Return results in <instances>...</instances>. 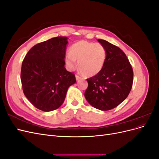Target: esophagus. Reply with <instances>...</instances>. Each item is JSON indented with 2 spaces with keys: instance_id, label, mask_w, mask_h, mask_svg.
<instances>
[{
  "instance_id": "1",
  "label": "esophagus",
  "mask_w": 159,
  "mask_h": 159,
  "mask_svg": "<svg viewBox=\"0 0 159 159\" xmlns=\"http://www.w3.org/2000/svg\"><path fill=\"white\" fill-rule=\"evenodd\" d=\"M75 79H76V80H77V81H78V80H83V78H81V77H80V76L78 75H75Z\"/></svg>"
}]
</instances>
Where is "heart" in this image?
<instances>
[{"instance_id": "b5f03b06", "label": "heart", "mask_w": 159, "mask_h": 159, "mask_svg": "<svg viewBox=\"0 0 159 159\" xmlns=\"http://www.w3.org/2000/svg\"><path fill=\"white\" fill-rule=\"evenodd\" d=\"M106 56V50L103 45L81 40L70 48L69 54L65 56V61L70 70H75L78 61L81 73L85 76L92 77L102 71Z\"/></svg>"}]
</instances>
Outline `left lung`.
Here are the masks:
<instances>
[{"mask_svg": "<svg viewBox=\"0 0 159 159\" xmlns=\"http://www.w3.org/2000/svg\"><path fill=\"white\" fill-rule=\"evenodd\" d=\"M98 41L106 50V60L98 74L87 79L88 87L84 95L93 107L108 111L127 98L132 88L133 71L122 50L106 40Z\"/></svg>", "mask_w": 159, "mask_h": 159, "instance_id": "1", "label": "left lung"}]
</instances>
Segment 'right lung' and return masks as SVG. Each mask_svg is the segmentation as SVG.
<instances>
[{"label": "right lung", "instance_id": "1", "mask_svg": "<svg viewBox=\"0 0 159 159\" xmlns=\"http://www.w3.org/2000/svg\"><path fill=\"white\" fill-rule=\"evenodd\" d=\"M67 37H56L39 43L28 51L21 68L24 93L37 109L48 112L64 103L75 75L66 70Z\"/></svg>", "mask_w": 159, "mask_h": 159}]
</instances>
